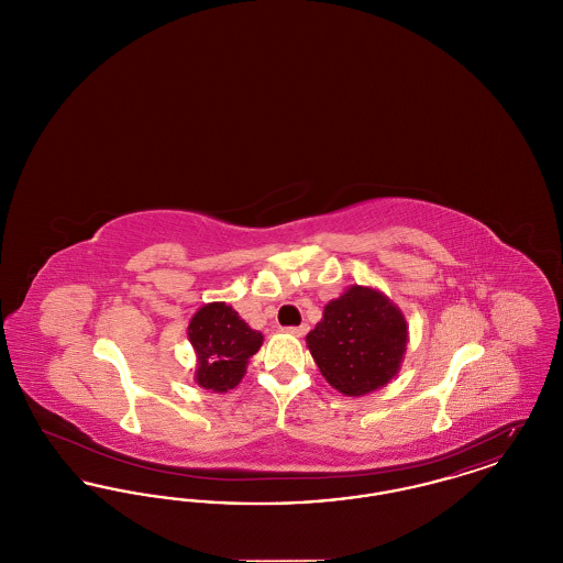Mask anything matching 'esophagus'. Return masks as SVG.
I'll return each instance as SVG.
<instances>
[{
    "label": "esophagus",
    "instance_id": "1",
    "mask_svg": "<svg viewBox=\"0 0 563 563\" xmlns=\"http://www.w3.org/2000/svg\"><path fill=\"white\" fill-rule=\"evenodd\" d=\"M287 331H289V333H294V335H297V338H301V335H306V333H308V324H299V327H289Z\"/></svg>",
    "mask_w": 563,
    "mask_h": 563
}]
</instances>
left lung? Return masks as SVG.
Segmentation results:
<instances>
[{
    "label": "left lung",
    "instance_id": "1",
    "mask_svg": "<svg viewBox=\"0 0 563 563\" xmlns=\"http://www.w3.org/2000/svg\"><path fill=\"white\" fill-rule=\"evenodd\" d=\"M407 342L409 327L401 308L363 285H350L331 299L306 335L322 377L346 397H365L395 379Z\"/></svg>",
    "mask_w": 563,
    "mask_h": 563
}]
</instances>
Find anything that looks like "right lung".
Segmentation results:
<instances>
[{"mask_svg": "<svg viewBox=\"0 0 563 563\" xmlns=\"http://www.w3.org/2000/svg\"><path fill=\"white\" fill-rule=\"evenodd\" d=\"M196 352L194 382L213 393H228L241 384L249 358L262 349L264 335L242 321L225 301H211L196 310L188 324Z\"/></svg>", "mask_w": 563, "mask_h": 563, "instance_id": "obj_1", "label": "right lung"}]
</instances>
